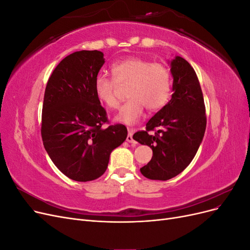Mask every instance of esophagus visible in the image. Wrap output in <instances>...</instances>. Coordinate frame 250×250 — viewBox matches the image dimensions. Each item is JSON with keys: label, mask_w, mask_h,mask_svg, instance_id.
Listing matches in <instances>:
<instances>
[{"label": "esophagus", "mask_w": 250, "mask_h": 250, "mask_svg": "<svg viewBox=\"0 0 250 250\" xmlns=\"http://www.w3.org/2000/svg\"><path fill=\"white\" fill-rule=\"evenodd\" d=\"M133 132H134V129H132V128H130V129H128V135H127V138H126V141L128 143H131V144L134 143V140L132 138Z\"/></svg>", "instance_id": "1"}]
</instances>
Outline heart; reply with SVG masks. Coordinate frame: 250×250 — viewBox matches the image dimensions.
Returning a JSON list of instances; mask_svg holds the SVG:
<instances>
[{
    "mask_svg": "<svg viewBox=\"0 0 250 250\" xmlns=\"http://www.w3.org/2000/svg\"><path fill=\"white\" fill-rule=\"evenodd\" d=\"M112 78L98 74L94 81V92L102 104L117 108L118 85L127 87L129 98L116 116V122L133 125L138 122L147 107L149 110L162 108L168 102L171 93V75L162 63H152L140 57H127L111 65Z\"/></svg>",
    "mask_w": 250,
    "mask_h": 250,
    "instance_id": "heart-1",
    "label": "heart"
}]
</instances>
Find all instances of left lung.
Instances as JSON below:
<instances>
[{
	"instance_id": "obj_1",
	"label": "left lung",
	"mask_w": 250,
	"mask_h": 250,
	"mask_svg": "<svg viewBox=\"0 0 250 250\" xmlns=\"http://www.w3.org/2000/svg\"><path fill=\"white\" fill-rule=\"evenodd\" d=\"M169 64L173 77L171 100L148 121L145 131L133 134L135 141L152 149V158L141 173L154 180L175 177L190 165L207 127L203 96L194 69L180 56ZM155 127L159 130L150 135L148 131Z\"/></svg>"
}]
</instances>
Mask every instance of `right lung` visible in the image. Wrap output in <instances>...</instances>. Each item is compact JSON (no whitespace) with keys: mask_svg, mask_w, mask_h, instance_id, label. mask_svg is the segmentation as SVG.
Instances as JSON below:
<instances>
[{"mask_svg":"<svg viewBox=\"0 0 250 250\" xmlns=\"http://www.w3.org/2000/svg\"><path fill=\"white\" fill-rule=\"evenodd\" d=\"M104 62L100 51L74 52L55 67L44 90L43 147L58 170L76 181L103 175L111 151L127 138L124 125L102 127L107 117L94 81Z\"/></svg>","mask_w":250,"mask_h":250,"instance_id":"1","label":"right lung"}]
</instances>
